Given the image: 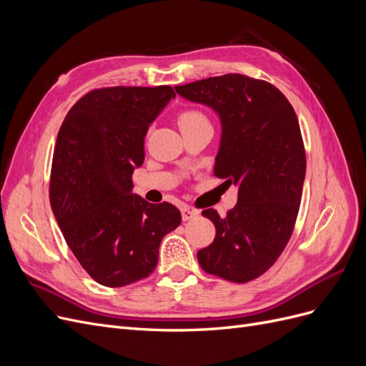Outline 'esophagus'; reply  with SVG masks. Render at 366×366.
I'll list each match as a JSON object with an SVG mask.
<instances>
[{
    "label": "esophagus",
    "mask_w": 366,
    "mask_h": 366,
    "mask_svg": "<svg viewBox=\"0 0 366 366\" xmlns=\"http://www.w3.org/2000/svg\"><path fill=\"white\" fill-rule=\"evenodd\" d=\"M198 214H200V212H198L197 209H192V207H189V206H183V207H182V218H183L184 221H189V219L198 217Z\"/></svg>",
    "instance_id": "1"
}]
</instances>
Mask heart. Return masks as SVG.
I'll return each instance as SVG.
<instances>
[{
	"label": "heart",
	"mask_w": 366,
	"mask_h": 366,
	"mask_svg": "<svg viewBox=\"0 0 366 366\" xmlns=\"http://www.w3.org/2000/svg\"><path fill=\"white\" fill-rule=\"evenodd\" d=\"M177 120H179V127L182 131L194 128V127H200V125H210L207 116L203 112H200V109H194V108L184 109V112L179 114V119Z\"/></svg>",
	"instance_id": "obj_1"
}]
</instances>
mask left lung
<instances>
[{"label": "left lung", "instance_id": "obj_1", "mask_svg": "<svg viewBox=\"0 0 366 366\" xmlns=\"http://www.w3.org/2000/svg\"><path fill=\"white\" fill-rule=\"evenodd\" d=\"M212 108L221 122L214 174L238 187L226 217L206 209L215 239L197 259L210 274L249 282L267 272L289 242L301 204L305 149L296 113L274 85L230 73L175 86Z\"/></svg>", "mask_w": 366, "mask_h": 366}]
</instances>
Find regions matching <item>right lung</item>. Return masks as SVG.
I'll return each mask as SVG.
<instances>
[{"mask_svg":"<svg viewBox=\"0 0 366 366\" xmlns=\"http://www.w3.org/2000/svg\"><path fill=\"white\" fill-rule=\"evenodd\" d=\"M172 86H109L86 93L65 116L50 175V204L76 259L105 287L149 276L162 238L182 223L171 203L132 194L149 125Z\"/></svg>","mask_w":366,"mask_h":366,"instance_id":"add662e5","label":"right lung"}]
</instances>
